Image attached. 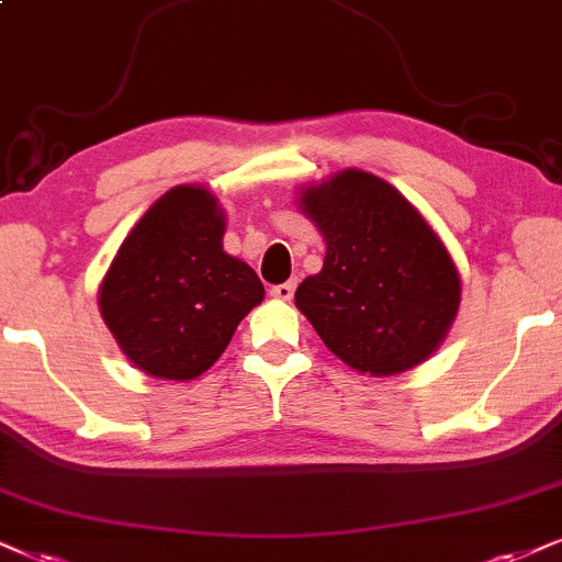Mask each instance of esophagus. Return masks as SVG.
Listing matches in <instances>:
<instances>
[{"mask_svg": "<svg viewBox=\"0 0 562 562\" xmlns=\"http://www.w3.org/2000/svg\"><path fill=\"white\" fill-rule=\"evenodd\" d=\"M269 293H272V297H277V301H290L295 293V285L293 282H282V285H274Z\"/></svg>", "mask_w": 562, "mask_h": 562, "instance_id": "obj_1", "label": "esophagus"}]
</instances>
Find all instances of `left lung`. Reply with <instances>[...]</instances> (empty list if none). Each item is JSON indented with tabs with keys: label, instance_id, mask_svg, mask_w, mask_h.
Here are the masks:
<instances>
[{
	"label": "left lung",
	"instance_id": "obj_1",
	"mask_svg": "<svg viewBox=\"0 0 562 562\" xmlns=\"http://www.w3.org/2000/svg\"><path fill=\"white\" fill-rule=\"evenodd\" d=\"M297 207L326 244L322 272L295 290L322 342L371 375L428 360L461 301L459 269L428 220L392 183L355 168L301 189Z\"/></svg>",
	"mask_w": 562,
	"mask_h": 562
}]
</instances>
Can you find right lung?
<instances>
[{"mask_svg": "<svg viewBox=\"0 0 562 562\" xmlns=\"http://www.w3.org/2000/svg\"><path fill=\"white\" fill-rule=\"evenodd\" d=\"M225 212L204 187H173L119 246L98 305L134 368L191 381L265 297L246 261L223 251Z\"/></svg>", "mask_w": 562, "mask_h": 562, "instance_id": "1", "label": "right lung"}]
</instances>
